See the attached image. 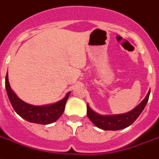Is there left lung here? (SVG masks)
<instances>
[{
	"label": "left lung",
	"instance_id": "left-lung-1",
	"mask_svg": "<svg viewBox=\"0 0 159 159\" xmlns=\"http://www.w3.org/2000/svg\"><path fill=\"white\" fill-rule=\"evenodd\" d=\"M150 90L138 107L131 111L124 114L114 116H101L97 114L93 111L89 106L87 104V116L88 117L95 126L103 130L108 131H117V130L126 128L134 122L136 119L140 116L143 109L146 107L148 101Z\"/></svg>",
	"mask_w": 159,
	"mask_h": 159
}]
</instances>
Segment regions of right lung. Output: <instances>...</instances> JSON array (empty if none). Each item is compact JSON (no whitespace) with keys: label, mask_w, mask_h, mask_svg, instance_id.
Here are the masks:
<instances>
[{"label":"right lung","mask_w":159,"mask_h":159,"mask_svg":"<svg viewBox=\"0 0 159 159\" xmlns=\"http://www.w3.org/2000/svg\"><path fill=\"white\" fill-rule=\"evenodd\" d=\"M6 89L13 109L21 117L30 122L42 125L52 123L61 116L64 113L65 104L70 94V92H68L64 99L52 105L42 107L30 105L21 101L11 89L8 81L7 73L6 75Z\"/></svg>","instance_id":"add662e5"}]
</instances>
